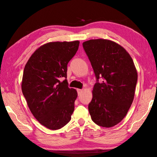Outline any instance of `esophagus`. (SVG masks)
I'll list each match as a JSON object with an SVG mask.
<instances>
[{
    "instance_id": "1",
    "label": "esophagus",
    "mask_w": 157,
    "mask_h": 157,
    "mask_svg": "<svg viewBox=\"0 0 157 157\" xmlns=\"http://www.w3.org/2000/svg\"><path fill=\"white\" fill-rule=\"evenodd\" d=\"M77 91H78V95H80L82 93V91H83V90H82V89H78V90H77Z\"/></svg>"
}]
</instances>
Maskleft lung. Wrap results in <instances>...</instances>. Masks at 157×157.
I'll list each match as a JSON object with an SVG mask.
<instances>
[{
	"mask_svg": "<svg viewBox=\"0 0 157 157\" xmlns=\"http://www.w3.org/2000/svg\"><path fill=\"white\" fill-rule=\"evenodd\" d=\"M82 46L96 78L88 107L92 121L103 127L115 126L134 100L138 79L134 62L125 49L110 40L91 39Z\"/></svg>",
	"mask_w": 157,
	"mask_h": 157,
	"instance_id": "left-lung-1",
	"label": "left lung"
}]
</instances>
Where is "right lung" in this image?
Masks as SVG:
<instances>
[{
	"mask_svg": "<svg viewBox=\"0 0 157 157\" xmlns=\"http://www.w3.org/2000/svg\"><path fill=\"white\" fill-rule=\"evenodd\" d=\"M79 41L50 42L39 47L28 59L21 84L28 107L42 125L52 130L71 119L78 93L68 87L67 65ZM62 78H65L61 81Z\"/></svg>",
	"mask_w": 157,
	"mask_h": 157,
	"instance_id": "1",
	"label": "right lung"
}]
</instances>
